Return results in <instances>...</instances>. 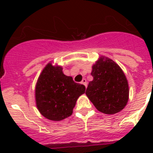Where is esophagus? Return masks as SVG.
Listing matches in <instances>:
<instances>
[{"label":"esophagus","instance_id":"34e87169","mask_svg":"<svg viewBox=\"0 0 153 153\" xmlns=\"http://www.w3.org/2000/svg\"><path fill=\"white\" fill-rule=\"evenodd\" d=\"M81 83L83 84L84 86H86H86H87V81H86V79H82V82H81Z\"/></svg>","mask_w":153,"mask_h":153}]
</instances>
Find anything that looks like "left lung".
<instances>
[{"label":"left lung","mask_w":153,"mask_h":153,"mask_svg":"<svg viewBox=\"0 0 153 153\" xmlns=\"http://www.w3.org/2000/svg\"><path fill=\"white\" fill-rule=\"evenodd\" d=\"M93 80L89 82L86 94L98 111L106 114L118 113L128 100L126 77L116 62L102 56L92 67Z\"/></svg>","instance_id":"1"}]
</instances>
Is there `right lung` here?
Instances as JSON below:
<instances>
[{"label": "right lung", "mask_w": 153, "mask_h": 153, "mask_svg": "<svg viewBox=\"0 0 153 153\" xmlns=\"http://www.w3.org/2000/svg\"><path fill=\"white\" fill-rule=\"evenodd\" d=\"M84 85L62 73V67L49 62L36 86V102L40 114L51 121H61L73 113L77 99L85 93Z\"/></svg>", "instance_id": "add662e5"}]
</instances>
